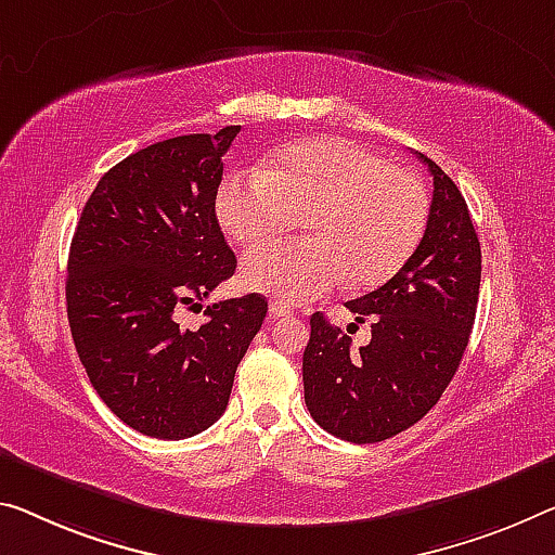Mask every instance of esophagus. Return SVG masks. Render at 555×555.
<instances>
[{
	"instance_id": "1",
	"label": "esophagus",
	"mask_w": 555,
	"mask_h": 555,
	"mask_svg": "<svg viewBox=\"0 0 555 555\" xmlns=\"http://www.w3.org/2000/svg\"><path fill=\"white\" fill-rule=\"evenodd\" d=\"M293 310L285 302H270V320H287L293 318Z\"/></svg>"
}]
</instances>
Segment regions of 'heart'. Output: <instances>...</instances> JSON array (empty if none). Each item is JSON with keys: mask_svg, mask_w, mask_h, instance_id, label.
I'll use <instances>...</instances> for the list:
<instances>
[{"mask_svg": "<svg viewBox=\"0 0 555 555\" xmlns=\"http://www.w3.org/2000/svg\"><path fill=\"white\" fill-rule=\"evenodd\" d=\"M216 212L245 250L268 248L305 220L312 237L243 262L245 287L302 305L345 278L354 287L395 278L420 248L429 195L414 170L357 141L318 135L272 153L262 170L228 178Z\"/></svg>", "mask_w": 555, "mask_h": 555, "instance_id": "heart-1", "label": "heart"}]
</instances>
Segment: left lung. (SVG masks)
<instances>
[{"mask_svg":"<svg viewBox=\"0 0 555 555\" xmlns=\"http://www.w3.org/2000/svg\"><path fill=\"white\" fill-rule=\"evenodd\" d=\"M434 195L420 248L379 289L347 302L372 320V343L314 312L302 354L305 404L312 420L352 444L409 429L444 395L462 364L481 285V245L456 183L424 153Z\"/></svg>","mask_w":555,"mask_h":555,"instance_id":"obj_1","label":"left lung"}]
</instances>
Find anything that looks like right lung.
<instances>
[{
	"mask_svg": "<svg viewBox=\"0 0 555 555\" xmlns=\"http://www.w3.org/2000/svg\"><path fill=\"white\" fill-rule=\"evenodd\" d=\"M241 126L158 141L104 173L69 250L66 312L104 404L153 439H185L225 412L235 370L268 314L258 293L183 309L235 272L216 218L223 158Z\"/></svg>",
	"mask_w": 555,
	"mask_h": 555,
	"instance_id": "obj_1",
	"label": "right lung"
}]
</instances>
